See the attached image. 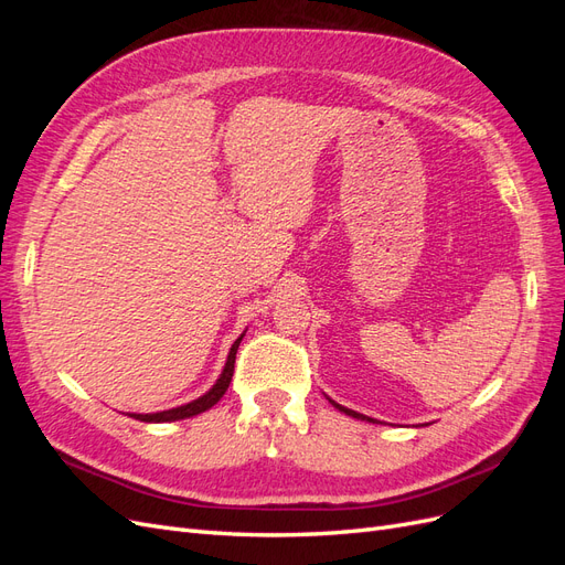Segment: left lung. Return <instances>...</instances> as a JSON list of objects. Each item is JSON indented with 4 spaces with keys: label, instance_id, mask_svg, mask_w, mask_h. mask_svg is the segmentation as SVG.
Segmentation results:
<instances>
[{
    "label": "left lung",
    "instance_id": "1",
    "mask_svg": "<svg viewBox=\"0 0 565 565\" xmlns=\"http://www.w3.org/2000/svg\"><path fill=\"white\" fill-rule=\"evenodd\" d=\"M334 407H339V409H341V413H347L349 417H355V419H367V422H374V419H370V417H363L361 413H353V409H349V407H341V405H337V403H334Z\"/></svg>",
    "mask_w": 565,
    "mask_h": 565
}]
</instances>
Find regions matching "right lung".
Listing matches in <instances>:
<instances>
[{
    "label": "right lung",
    "mask_w": 565,
    "mask_h": 565,
    "mask_svg": "<svg viewBox=\"0 0 565 565\" xmlns=\"http://www.w3.org/2000/svg\"><path fill=\"white\" fill-rule=\"evenodd\" d=\"M241 339H235V344L231 347V353H228V361H226V367L224 372H221L218 382L204 393V396H200L198 401L188 403V405H181V407H174V409H164V413H156V415H131L134 419L139 422H177V419H185V417H193V415H200L204 413V409H210L212 405H216L221 398H224V393L228 391V384L233 380V370H235V353H237V347H241Z\"/></svg>",
    "instance_id": "add662e5"
}]
</instances>
